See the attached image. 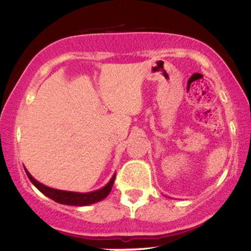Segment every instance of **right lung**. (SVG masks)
I'll use <instances>...</instances> for the list:
<instances>
[{
    "label": "right lung",
    "mask_w": 251,
    "mask_h": 251,
    "mask_svg": "<svg viewBox=\"0 0 251 251\" xmlns=\"http://www.w3.org/2000/svg\"><path fill=\"white\" fill-rule=\"evenodd\" d=\"M25 173H26V175L28 177V179L31 180V183H32L41 193H44V195L49 197V198L52 199V201L59 202V204L72 205V206H87V205H91L97 201H103L104 198H106V197L109 196L111 189H112L113 182H115V178H116V174H113V176L111 177L109 183H107L105 186H103L102 189H98L96 191L82 193V192L63 191V190L50 188V186L44 185V184L38 182L37 179H34L26 169H25Z\"/></svg>",
    "instance_id": "obj_1"
}]
</instances>
